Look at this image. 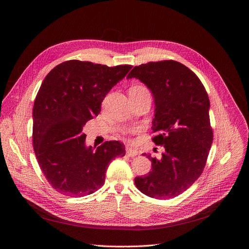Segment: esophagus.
<instances>
[{
  "mask_svg": "<svg viewBox=\"0 0 249 249\" xmlns=\"http://www.w3.org/2000/svg\"><path fill=\"white\" fill-rule=\"evenodd\" d=\"M126 155L129 157H136L138 155V150L129 147V148H126Z\"/></svg>",
  "mask_w": 249,
  "mask_h": 249,
  "instance_id": "1",
  "label": "esophagus"
}]
</instances>
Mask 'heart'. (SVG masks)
I'll return each instance as SVG.
<instances>
[{"label":"heart","mask_w":249,"mask_h":249,"mask_svg":"<svg viewBox=\"0 0 249 249\" xmlns=\"http://www.w3.org/2000/svg\"><path fill=\"white\" fill-rule=\"evenodd\" d=\"M129 92H149L148 89L145 86L142 85H134L130 88Z\"/></svg>","instance_id":"b5f03b06"}]
</instances>
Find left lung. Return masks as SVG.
Returning a JSON list of instances; mask_svg holds the SVG:
<instances>
[{"instance_id":"1","label":"left lung","mask_w":249,"mask_h":249,"mask_svg":"<svg viewBox=\"0 0 249 249\" xmlns=\"http://www.w3.org/2000/svg\"><path fill=\"white\" fill-rule=\"evenodd\" d=\"M131 78L139 79L154 94L152 140L165 147L159 160L146 155L152 171L135 178V185L149 197H176L200 177L213 142L206 88L191 70L175 60L135 66Z\"/></svg>"}]
</instances>
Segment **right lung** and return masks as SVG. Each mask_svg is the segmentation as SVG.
Wrapping results in <instances>:
<instances>
[{
    "label": "right lung",
    "mask_w": 249,
    "mask_h": 249,
    "mask_svg": "<svg viewBox=\"0 0 249 249\" xmlns=\"http://www.w3.org/2000/svg\"><path fill=\"white\" fill-rule=\"evenodd\" d=\"M132 65L107 66L69 60L44 78L33 106V147L53 189L66 196H85L104 185L105 172L124 143L106 141L86 147L83 127L99 115L105 96Z\"/></svg>",
    "instance_id": "right-lung-1"
}]
</instances>
